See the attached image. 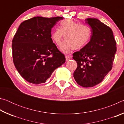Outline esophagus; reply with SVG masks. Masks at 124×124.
I'll list each match as a JSON object with an SVG mask.
<instances>
[{
	"label": "esophagus",
	"mask_w": 124,
	"mask_h": 124,
	"mask_svg": "<svg viewBox=\"0 0 124 124\" xmlns=\"http://www.w3.org/2000/svg\"><path fill=\"white\" fill-rule=\"evenodd\" d=\"M71 58V57L70 56H66V60L67 61H68L70 60Z\"/></svg>",
	"instance_id": "obj_1"
}]
</instances>
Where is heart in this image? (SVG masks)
Wrapping results in <instances>:
<instances>
[{"mask_svg": "<svg viewBox=\"0 0 124 124\" xmlns=\"http://www.w3.org/2000/svg\"><path fill=\"white\" fill-rule=\"evenodd\" d=\"M92 30L86 24H80L70 19L60 22V28H56L52 32L51 38L57 45L61 44L60 50L63 53H69L73 49L83 48L89 43L91 38Z\"/></svg>", "mask_w": 124, "mask_h": 124, "instance_id": "obj_1", "label": "heart"}]
</instances>
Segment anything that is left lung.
<instances>
[{
  "mask_svg": "<svg viewBox=\"0 0 124 124\" xmlns=\"http://www.w3.org/2000/svg\"><path fill=\"white\" fill-rule=\"evenodd\" d=\"M92 28L90 41L80 51L73 54L78 67L73 73L75 80L84 87L98 84L112 70L116 51L112 29L99 20L87 18Z\"/></svg>",
  "mask_w": 124,
  "mask_h": 124,
  "instance_id": "1",
  "label": "left lung"
}]
</instances>
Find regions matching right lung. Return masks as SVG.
<instances>
[{
	"label": "right lung",
	"instance_id": "add662e5",
	"mask_svg": "<svg viewBox=\"0 0 124 124\" xmlns=\"http://www.w3.org/2000/svg\"><path fill=\"white\" fill-rule=\"evenodd\" d=\"M62 17H34L21 23L12 40L14 63L28 82L44 83L66 58L51 38V29Z\"/></svg>",
	"mask_w": 124,
	"mask_h": 124
}]
</instances>
